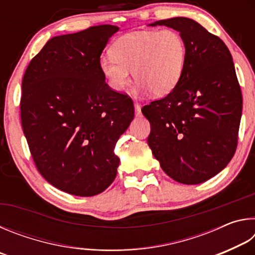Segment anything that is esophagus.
Instances as JSON below:
<instances>
[{
    "mask_svg": "<svg viewBox=\"0 0 255 255\" xmlns=\"http://www.w3.org/2000/svg\"><path fill=\"white\" fill-rule=\"evenodd\" d=\"M133 107H135V114H136L137 116H138V115H140V109H141V107H140L139 103L135 102V103H133Z\"/></svg>",
    "mask_w": 255,
    "mask_h": 255,
    "instance_id": "34e87169",
    "label": "esophagus"
}]
</instances>
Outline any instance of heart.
<instances>
[{
    "label": "heart",
    "mask_w": 255,
    "mask_h": 255,
    "mask_svg": "<svg viewBox=\"0 0 255 255\" xmlns=\"http://www.w3.org/2000/svg\"><path fill=\"white\" fill-rule=\"evenodd\" d=\"M111 53L101 56L100 70L116 92L126 89L132 71L139 91L166 96L182 79L187 63L183 37L171 29L127 33L112 45Z\"/></svg>",
    "instance_id": "heart-1"
}]
</instances>
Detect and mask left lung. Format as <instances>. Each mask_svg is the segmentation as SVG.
I'll return each mask as SVG.
<instances>
[{
  "instance_id": "obj_1",
  "label": "left lung",
  "mask_w": 255,
  "mask_h": 255,
  "mask_svg": "<svg viewBox=\"0 0 255 255\" xmlns=\"http://www.w3.org/2000/svg\"><path fill=\"white\" fill-rule=\"evenodd\" d=\"M149 25L179 31L187 63L173 91L141 109L150 124L148 145L170 178L199 184L225 169L236 150L243 100L232 55L221 38L192 19Z\"/></svg>"
}]
</instances>
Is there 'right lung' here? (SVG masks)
I'll list each match as a JSON object with an SVG mask.
<instances>
[{"instance_id":"add662e5","label":"right lung","mask_w":255,"mask_h":255,"mask_svg":"<svg viewBox=\"0 0 255 255\" xmlns=\"http://www.w3.org/2000/svg\"><path fill=\"white\" fill-rule=\"evenodd\" d=\"M118 29L51 38L24 73L20 110L30 153L47 182L70 195L96 196L114 182L115 146L133 119L131 99L110 89L100 70Z\"/></svg>"}]
</instances>
